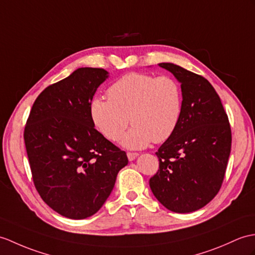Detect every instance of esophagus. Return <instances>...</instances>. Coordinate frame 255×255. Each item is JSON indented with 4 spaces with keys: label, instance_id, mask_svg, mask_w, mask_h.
<instances>
[{
    "label": "esophagus",
    "instance_id": "obj_1",
    "mask_svg": "<svg viewBox=\"0 0 255 255\" xmlns=\"http://www.w3.org/2000/svg\"><path fill=\"white\" fill-rule=\"evenodd\" d=\"M138 155H139L138 153H131V152H128V153H127V156H128V159H129L130 162L134 161V159L138 157Z\"/></svg>",
    "mask_w": 255,
    "mask_h": 255
}]
</instances>
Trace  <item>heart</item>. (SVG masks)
Segmentation results:
<instances>
[{"label": "heart", "mask_w": 255, "mask_h": 255, "mask_svg": "<svg viewBox=\"0 0 255 255\" xmlns=\"http://www.w3.org/2000/svg\"><path fill=\"white\" fill-rule=\"evenodd\" d=\"M108 98L91 100V121L106 139L117 141L130 120L133 126L121 141L127 149L139 150L152 141H166L178 126L182 93L173 77L130 73L109 88Z\"/></svg>", "instance_id": "1"}]
</instances>
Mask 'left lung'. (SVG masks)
I'll use <instances>...</instances> for the list:
<instances>
[{"instance_id": "1", "label": "left lung", "mask_w": 255, "mask_h": 255, "mask_svg": "<svg viewBox=\"0 0 255 255\" xmlns=\"http://www.w3.org/2000/svg\"><path fill=\"white\" fill-rule=\"evenodd\" d=\"M178 80L182 110L174 133L155 153L159 169L150 179L154 197L167 210L191 213L220 191L232 149L226 112L210 82L173 63H161Z\"/></svg>"}]
</instances>
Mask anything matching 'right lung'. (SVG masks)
Listing matches in <instances>:
<instances>
[{
  "label": "right lung",
  "instance_id": "right-lung-1",
  "mask_svg": "<svg viewBox=\"0 0 255 255\" xmlns=\"http://www.w3.org/2000/svg\"><path fill=\"white\" fill-rule=\"evenodd\" d=\"M109 78L102 68L81 67L34 101L23 133L34 186L51 209L72 220L90 217L113 190L128 164L94 128L89 105Z\"/></svg>",
  "mask_w": 255,
  "mask_h": 255
}]
</instances>
